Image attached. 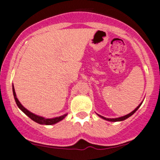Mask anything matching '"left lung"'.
I'll use <instances>...</instances> for the list:
<instances>
[{
	"label": "left lung",
	"mask_w": 160,
	"mask_h": 160,
	"mask_svg": "<svg viewBox=\"0 0 160 160\" xmlns=\"http://www.w3.org/2000/svg\"><path fill=\"white\" fill-rule=\"evenodd\" d=\"M141 105H142V103H141L140 105H139L138 106L137 108H136L134 110V111H132V112H131V113H129V114L126 115V116H122V117H119V118H113V119H110V118H105V117H104V116H100V115H98V116H100V117H101V118H102V119H105V120H108V121H111V122L123 121V120H124V119H128V117H130V116H132V115L134 114V113L135 112L137 111L138 109V108H139V107L141 106Z\"/></svg>",
	"instance_id": "1"
}]
</instances>
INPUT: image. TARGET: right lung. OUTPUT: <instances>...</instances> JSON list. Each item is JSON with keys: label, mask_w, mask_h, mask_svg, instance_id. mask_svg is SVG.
I'll use <instances>...</instances> for the list:
<instances>
[{"label": "right lung", "mask_w": 160, "mask_h": 160, "mask_svg": "<svg viewBox=\"0 0 160 160\" xmlns=\"http://www.w3.org/2000/svg\"><path fill=\"white\" fill-rule=\"evenodd\" d=\"M12 91H13V95L14 98H15V102H16L17 105H18V108L25 113L27 116H29L32 120L35 121L36 123H39V124H43V125H52V124H55V123H58V122L61 121L67 116V114H65L63 116H58V117H55V118H52V119H46V118L42 117V116H37V115H35L34 113L31 112H29V110L26 109L25 107H23V105H22L21 103L19 102V101L18 100L16 97V94H15V88H14V85L12 84Z\"/></svg>", "instance_id": "obj_1"}]
</instances>
